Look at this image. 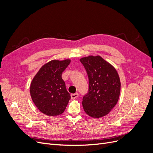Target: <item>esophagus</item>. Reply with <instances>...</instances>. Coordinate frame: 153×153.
Masks as SVG:
<instances>
[{"instance_id":"esophagus-1","label":"esophagus","mask_w":153,"mask_h":153,"mask_svg":"<svg viewBox=\"0 0 153 153\" xmlns=\"http://www.w3.org/2000/svg\"><path fill=\"white\" fill-rule=\"evenodd\" d=\"M78 96H79V95H78V93H75V94H71V99H76L77 97H78Z\"/></svg>"}]
</instances>
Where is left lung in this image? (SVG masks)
I'll list each match as a JSON object with an SVG mask.
<instances>
[{
  "label": "left lung",
  "instance_id": "1",
  "mask_svg": "<svg viewBox=\"0 0 153 153\" xmlns=\"http://www.w3.org/2000/svg\"><path fill=\"white\" fill-rule=\"evenodd\" d=\"M89 80L88 93L82 105L90 117L98 119L107 115L116 105L120 94V81L114 67L99 55L80 59Z\"/></svg>",
  "mask_w": 153,
  "mask_h": 153
}]
</instances>
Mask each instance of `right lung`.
<instances>
[{"label":"right lung","mask_w":153,"mask_h":153,"mask_svg":"<svg viewBox=\"0 0 153 153\" xmlns=\"http://www.w3.org/2000/svg\"><path fill=\"white\" fill-rule=\"evenodd\" d=\"M71 59H52L42 65L30 85V95L39 111L48 116L63 114L71 96L62 78Z\"/></svg>","instance_id":"1"}]
</instances>
